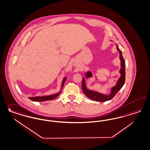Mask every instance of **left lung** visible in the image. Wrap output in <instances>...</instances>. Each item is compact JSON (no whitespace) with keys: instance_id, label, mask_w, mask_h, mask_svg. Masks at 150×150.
<instances>
[{"instance_id":"8db88e82","label":"left lung","mask_w":150,"mask_h":150,"mask_svg":"<svg viewBox=\"0 0 150 150\" xmlns=\"http://www.w3.org/2000/svg\"><path fill=\"white\" fill-rule=\"evenodd\" d=\"M116 49L119 52V58L120 60V69L119 73L120 74V77L117 79L115 86L111 88L110 93L109 94H105L96 91H92L87 88L86 84V79H88L93 77L92 72L90 71H87L85 73L84 77H83L82 91L84 94L89 99L95 101L99 102H106L111 100L113 97L116 94V93L119 91L122 86H124L125 81V60L122 57L121 51L119 49L118 46L115 44Z\"/></svg>"}]
</instances>
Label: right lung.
I'll return each instance as SVG.
<instances>
[{
	"label": "right lung",
	"instance_id": "add662e5",
	"mask_svg": "<svg viewBox=\"0 0 150 150\" xmlns=\"http://www.w3.org/2000/svg\"><path fill=\"white\" fill-rule=\"evenodd\" d=\"M67 77H64L63 78V81H62V87H61V89L59 92L54 94H52V95H50V96H38V97H29V98L34 102H44V101H47V100H52L54 99V98H56V97H58V96L59 95L60 93L61 92L62 88H63V86L64 82L66 80Z\"/></svg>",
	"mask_w": 150,
	"mask_h": 150
}]
</instances>
